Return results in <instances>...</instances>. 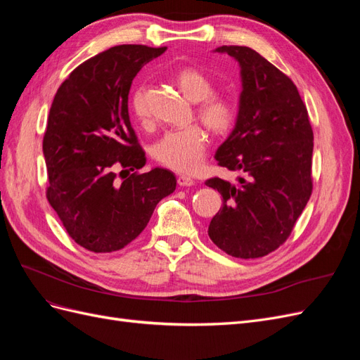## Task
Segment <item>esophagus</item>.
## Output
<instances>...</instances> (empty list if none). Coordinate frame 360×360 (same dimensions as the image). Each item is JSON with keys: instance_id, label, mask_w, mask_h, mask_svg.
Masks as SVG:
<instances>
[{"instance_id": "34e87169", "label": "esophagus", "mask_w": 360, "mask_h": 360, "mask_svg": "<svg viewBox=\"0 0 360 360\" xmlns=\"http://www.w3.org/2000/svg\"><path fill=\"white\" fill-rule=\"evenodd\" d=\"M177 183H179V186H192V184H195V180L189 176H183L181 174V176L177 177Z\"/></svg>"}]
</instances>
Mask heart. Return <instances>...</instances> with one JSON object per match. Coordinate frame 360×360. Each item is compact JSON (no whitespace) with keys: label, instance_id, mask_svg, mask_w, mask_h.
Returning a JSON list of instances; mask_svg holds the SVG:
<instances>
[{"label":"heart","instance_id":"1","mask_svg":"<svg viewBox=\"0 0 360 360\" xmlns=\"http://www.w3.org/2000/svg\"><path fill=\"white\" fill-rule=\"evenodd\" d=\"M174 82L181 94L192 103H200L197 115L200 122L214 135H224L236 122V108L230 99L213 94L212 79L195 68H184L174 76ZM130 111L141 124L150 123L148 91L144 86L130 97ZM207 135L201 127L192 126L183 130L167 132L153 147V156L160 163L177 172L197 169L207 148Z\"/></svg>","mask_w":360,"mask_h":360}]
</instances>
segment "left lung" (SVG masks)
<instances>
[{
  "label": "left lung",
  "mask_w": 360,
  "mask_h": 360,
  "mask_svg": "<svg viewBox=\"0 0 360 360\" xmlns=\"http://www.w3.org/2000/svg\"><path fill=\"white\" fill-rule=\"evenodd\" d=\"M240 66L242 93L233 132L216 150L237 183L210 179L222 195L209 225L212 242L236 258H258L279 248L312 192L314 135L307 106L287 75L248 46H221Z\"/></svg>",
  "instance_id": "8db88e82"
}]
</instances>
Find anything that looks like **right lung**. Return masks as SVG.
Wrapping results in <instances>:
<instances>
[{
	"label": "right lung",
	"mask_w": 360,
	"mask_h": 360,
	"mask_svg": "<svg viewBox=\"0 0 360 360\" xmlns=\"http://www.w3.org/2000/svg\"><path fill=\"white\" fill-rule=\"evenodd\" d=\"M165 51L110 48L79 64L53 97L43 138L46 197L69 236L91 252H114L132 242L158 202L176 191V176L165 168L123 177L147 162L130 126V85Z\"/></svg>",
	"instance_id": "add662e5"
}]
</instances>
